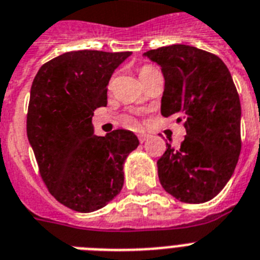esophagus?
Returning a JSON list of instances; mask_svg holds the SVG:
<instances>
[{
    "mask_svg": "<svg viewBox=\"0 0 260 260\" xmlns=\"http://www.w3.org/2000/svg\"><path fill=\"white\" fill-rule=\"evenodd\" d=\"M148 137H149L148 133H140V135H139L140 143H145L146 140H148Z\"/></svg>",
    "mask_w": 260,
    "mask_h": 260,
    "instance_id": "esophagus-1",
    "label": "esophagus"
}]
</instances>
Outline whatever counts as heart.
Segmentation results:
<instances>
[{
    "label": "heart",
    "mask_w": 260,
    "mask_h": 260,
    "mask_svg": "<svg viewBox=\"0 0 260 260\" xmlns=\"http://www.w3.org/2000/svg\"><path fill=\"white\" fill-rule=\"evenodd\" d=\"M139 77H140V80L143 81H146L150 76H153L154 73H157V69H154L153 67H150V65H143V67H140L139 68Z\"/></svg>",
    "instance_id": "1"
}]
</instances>
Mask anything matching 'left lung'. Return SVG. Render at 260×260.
I'll return each mask as SVG.
<instances>
[{"mask_svg": "<svg viewBox=\"0 0 260 260\" xmlns=\"http://www.w3.org/2000/svg\"><path fill=\"white\" fill-rule=\"evenodd\" d=\"M162 68V116L183 121L180 146L166 144L157 161L166 192L189 204L224 188L241 153V103L229 69L218 56L184 44L144 53Z\"/></svg>", "mask_w": 260, "mask_h": 260, "instance_id": "obj_1", "label": "left lung"}]
</instances>
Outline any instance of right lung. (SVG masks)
Listing matches in <instances>:
<instances>
[{"label":"right lung","instance_id":"add662e5","mask_svg":"<svg viewBox=\"0 0 260 260\" xmlns=\"http://www.w3.org/2000/svg\"><path fill=\"white\" fill-rule=\"evenodd\" d=\"M132 52L74 51L43 64L34 78L27 137L51 195L89 213L121 191L123 165L139 146L136 135L116 129L94 135V110L107 106L112 73Z\"/></svg>","mask_w":260,"mask_h":260}]
</instances>
